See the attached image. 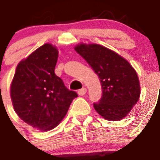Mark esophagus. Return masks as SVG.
Returning <instances> with one entry per match:
<instances>
[{
    "label": "esophagus",
    "instance_id": "esophagus-1",
    "mask_svg": "<svg viewBox=\"0 0 160 160\" xmlns=\"http://www.w3.org/2000/svg\"><path fill=\"white\" fill-rule=\"evenodd\" d=\"M86 92H87L86 88H83V89H80V90L78 91V94H79L80 96H83L86 93Z\"/></svg>",
    "mask_w": 160,
    "mask_h": 160
}]
</instances>
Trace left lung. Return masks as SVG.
Segmentation results:
<instances>
[{
  "label": "left lung",
  "mask_w": 160,
  "mask_h": 160,
  "mask_svg": "<svg viewBox=\"0 0 160 160\" xmlns=\"http://www.w3.org/2000/svg\"><path fill=\"white\" fill-rule=\"evenodd\" d=\"M74 49L100 79L102 95L100 102L93 104L96 112L108 121L127 117L141 95L136 70L127 59L99 44L80 42Z\"/></svg>",
  "instance_id": "8db88e82"
}]
</instances>
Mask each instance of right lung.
<instances>
[{"mask_svg":"<svg viewBox=\"0 0 160 160\" xmlns=\"http://www.w3.org/2000/svg\"><path fill=\"white\" fill-rule=\"evenodd\" d=\"M55 45L45 43L18 63L10 87L14 110L24 122L41 132L55 128L77 97L55 74Z\"/></svg>","mask_w":160,"mask_h":160,"instance_id":"add662e5","label":"right lung"}]
</instances>
